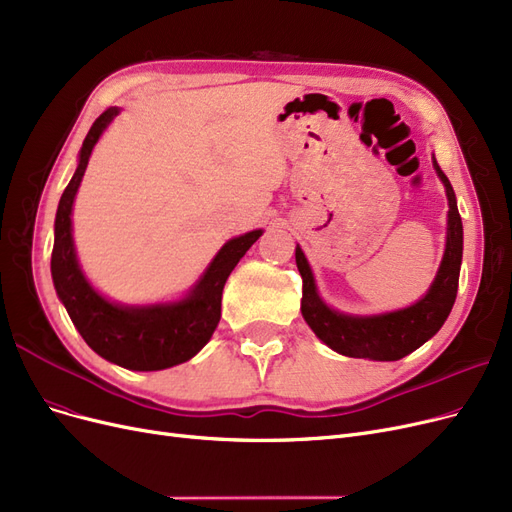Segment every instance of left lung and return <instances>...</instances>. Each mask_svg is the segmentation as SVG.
<instances>
[{
    "label": "left lung",
    "instance_id": "obj_1",
    "mask_svg": "<svg viewBox=\"0 0 512 512\" xmlns=\"http://www.w3.org/2000/svg\"><path fill=\"white\" fill-rule=\"evenodd\" d=\"M434 168H437V175L445 185L449 200L447 242L437 278H434L428 293L420 301H415L413 306L375 316H350L335 312L318 297L316 282L304 251L299 246L295 249L297 270L301 280H304L301 314H304L306 323L316 337L323 339L331 350L352 358L399 361V358L426 344L447 320L458 295L464 236L453 187L437 160H434Z\"/></svg>",
    "mask_w": 512,
    "mask_h": 512
}]
</instances>
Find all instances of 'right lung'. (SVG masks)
Masks as SVG:
<instances>
[{
	"label": "right lung",
	"instance_id": "add662e5",
	"mask_svg": "<svg viewBox=\"0 0 512 512\" xmlns=\"http://www.w3.org/2000/svg\"><path fill=\"white\" fill-rule=\"evenodd\" d=\"M118 113V107L103 111L90 126L82 143L78 168L65 187L59 211H56L50 270L56 295L65 304L71 323L94 352L124 369L160 371L189 361L206 346L219 325L225 280L263 232L253 230L225 242L194 289L175 304L141 308L118 306L94 291L80 270L78 257H75L71 208L92 147L97 145L103 130Z\"/></svg>",
	"mask_w": 512,
	"mask_h": 512
}]
</instances>
